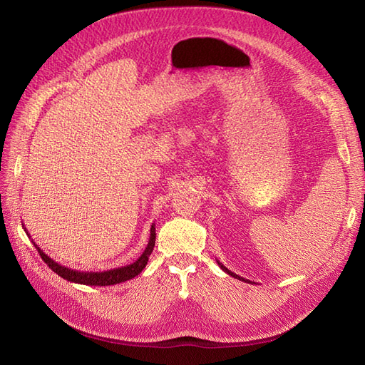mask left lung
<instances>
[{"label":"left lung","instance_id":"obj_1","mask_svg":"<svg viewBox=\"0 0 365 365\" xmlns=\"http://www.w3.org/2000/svg\"><path fill=\"white\" fill-rule=\"evenodd\" d=\"M216 262H217V264H219V267H220V268H222V269H224V271H225V272H227L228 275H231V277H235V279H237V280H242V282H248V283H250V280H245L244 277H240V275H237V274H235V272H231V271H230L228 268H225V267H224V264H222V263H220L219 260H216Z\"/></svg>","mask_w":365,"mask_h":365}]
</instances>
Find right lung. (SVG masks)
Here are the masks:
<instances>
[{"mask_svg": "<svg viewBox=\"0 0 365 365\" xmlns=\"http://www.w3.org/2000/svg\"><path fill=\"white\" fill-rule=\"evenodd\" d=\"M24 231L27 233V230L24 228ZM27 236H30L27 233ZM155 224H152L150 227V236H149V244L146 247V250L143 251L141 256L132 262L130 264H126V267L121 268H114L109 271H102V272H93V271H76L71 269L68 267H63V264H59L58 262H54L51 257H48L46 252H43L35 242L33 245L36 247L39 256L42 257V260L48 264V268L51 271L56 272L58 275H61L62 279L68 280L71 283H79V284H90V286H111V284H117V283H123L126 280L134 279L135 275H138L143 269L146 268L150 252L153 251V247H155Z\"/></svg>", "mask_w": 365, "mask_h": 365, "instance_id": "1", "label": "right lung"}]
</instances>
